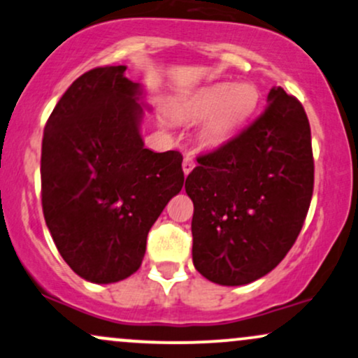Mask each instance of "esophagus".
<instances>
[{
	"instance_id": "1",
	"label": "esophagus",
	"mask_w": 358,
	"mask_h": 358,
	"mask_svg": "<svg viewBox=\"0 0 358 358\" xmlns=\"http://www.w3.org/2000/svg\"><path fill=\"white\" fill-rule=\"evenodd\" d=\"M183 173L185 175H188V173H190V171L193 170V168H195V162H193V158H192V156L190 155H187V156H185V158H183Z\"/></svg>"
}]
</instances>
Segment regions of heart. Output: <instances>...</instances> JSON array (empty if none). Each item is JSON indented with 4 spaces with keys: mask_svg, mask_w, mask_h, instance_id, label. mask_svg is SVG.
<instances>
[{
    "mask_svg": "<svg viewBox=\"0 0 358 358\" xmlns=\"http://www.w3.org/2000/svg\"><path fill=\"white\" fill-rule=\"evenodd\" d=\"M257 101V89L249 82L236 85L220 82L193 94L182 106L180 114L188 121H202L208 117L202 129V141L217 146L244 124L256 109Z\"/></svg>",
    "mask_w": 358,
    "mask_h": 358,
    "instance_id": "heart-1",
    "label": "heart"
}]
</instances>
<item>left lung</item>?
<instances>
[{
  "label": "left lung",
  "mask_w": 358,
  "mask_h": 358,
  "mask_svg": "<svg viewBox=\"0 0 358 358\" xmlns=\"http://www.w3.org/2000/svg\"><path fill=\"white\" fill-rule=\"evenodd\" d=\"M196 162L185 182L195 269L222 286L266 276L293 248L313 195L311 131L301 102L273 87L252 124Z\"/></svg>",
  "instance_id": "8db88e82"
}]
</instances>
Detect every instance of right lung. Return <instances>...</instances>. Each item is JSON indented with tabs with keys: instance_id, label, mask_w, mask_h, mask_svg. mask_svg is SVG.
I'll return each instance as SVG.
<instances>
[{
	"instance_id": "right-lung-1",
	"label": "right lung",
	"mask_w": 358,
	"mask_h": 358,
	"mask_svg": "<svg viewBox=\"0 0 358 358\" xmlns=\"http://www.w3.org/2000/svg\"><path fill=\"white\" fill-rule=\"evenodd\" d=\"M126 65L85 72L65 90L42 141V207L60 256L109 285L141 266L146 237L183 187V156L145 148L138 82Z\"/></svg>"
}]
</instances>
